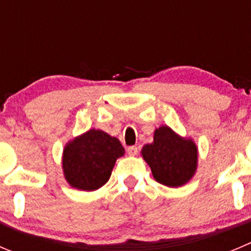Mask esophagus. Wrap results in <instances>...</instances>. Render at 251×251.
<instances>
[{
	"instance_id": "1",
	"label": "esophagus",
	"mask_w": 251,
	"mask_h": 251,
	"mask_svg": "<svg viewBox=\"0 0 251 251\" xmlns=\"http://www.w3.org/2000/svg\"><path fill=\"white\" fill-rule=\"evenodd\" d=\"M127 153L130 155H136L138 153V147H136V146H130V147H127Z\"/></svg>"
}]
</instances>
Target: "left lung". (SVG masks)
I'll use <instances>...</instances> for the list:
<instances>
[{
  "label": "left lung",
  "instance_id": "8db88e82",
  "mask_svg": "<svg viewBox=\"0 0 251 251\" xmlns=\"http://www.w3.org/2000/svg\"><path fill=\"white\" fill-rule=\"evenodd\" d=\"M142 157L150 165L153 177L169 187L182 186L198 168V147L168 126L155 128L153 142L143 146Z\"/></svg>",
  "mask_w": 251,
  "mask_h": 251
}]
</instances>
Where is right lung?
<instances>
[{
    "label": "right lung",
    "instance_id": "1",
    "mask_svg": "<svg viewBox=\"0 0 251 251\" xmlns=\"http://www.w3.org/2000/svg\"><path fill=\"white\" fill-rule=\"evenodd\" d=\"M124 154L125 150L118 138L92 128L65 146V179L78 190H97L108 181L116 159Z\"/></svg>",
    "mask_w": 251,
    "mask_h": 251
}]
</instances>
